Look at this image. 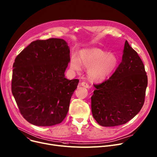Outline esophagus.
<instances>
[{
  "mask_svg": "<svg viewBox=\"0 0 157 157\" xmlns=\"http://www.w3.org/2000/svg\"><path fill=\"white\" fill-rule=\"evenodd\" d=\"M81 85L82 86L85 87V88H88L90 87V86H89V85L88 84V83H86V82H82Z\"/></svg>",
  "mask_w": 157,
  "mask_h": 157,
  "instance_id": "obj_1",
  "label": "esophagus"
}]
</instances>
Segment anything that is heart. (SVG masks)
<instances>
[{"mask_svg": "<svg viewBox=\"0 0 157 157\" xmlns=\"http://www.w3.org/2000/svg\"><path fill=\"white\" fill-rule=\"evenodd\" d=\"M118 64L117 57L112 53L107 54L97 48L82 49L79 58L72 55L70 60L71 69L80 72L82 66L88 69V78L94 82H101L109 78Z\"/></svg>", "mask_w": 157, "mask_h": 157, "instance_id": "heart-1", "label": "heart"}]
</instances>
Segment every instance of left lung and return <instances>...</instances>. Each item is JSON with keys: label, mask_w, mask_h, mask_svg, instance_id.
Listing matches in <instances>:
<instances>
[{"label": "left lung", "mask_w": 157, "mask_h": 157, "mask_svg": "<svg viewBox=\"0 0 157 157\" xmlns=\"http://www.w3.org/2000/svg\"><path fill=\"white\" fill-rule=\"evenodd\" d=\"M148 78L143 62L126 40L121 64L109 79L96 88L91 97L93 118L104 127L126 124L141 110Z\"/></svg>", "instance_id": "obj_1"}]
</instances>
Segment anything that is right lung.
I'll use <instances>...</instances> for the list:
<instances>
[{
  "instance_id": "1",
  "label": "right lung",
  "mask_w": 157,
  "mask_h": 157,
  "mask_svg": "<svg viewBox=\"0 0 157 157\" xmlns=\"http://www.w3.org/2000/svg\"><path fill=\"white\" fill-rule=\"evenodd\" d=\"M69 62V47L60 38L34 41L16 57L12 93L20 113L28 122L51 126L66 117L79 82L78 79L65 78Z\"/></svg>"
}]
</instances>
